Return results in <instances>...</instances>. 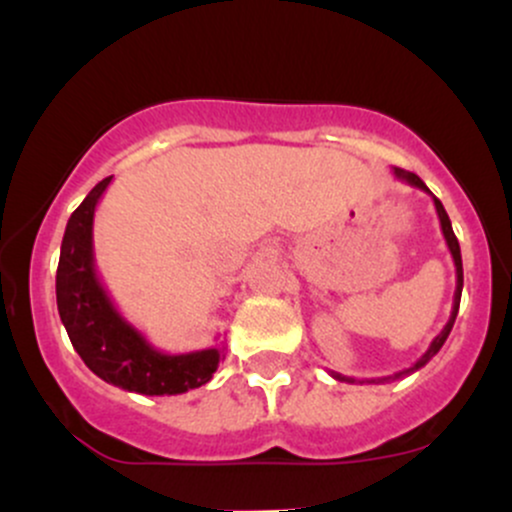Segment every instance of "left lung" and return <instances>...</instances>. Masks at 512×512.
<instances>
[{"instance_id":"obj_1","label":"left lung","mask_w":512,"mask_h":512,"mask_svg":"<svg viewBox=\"0 0 512 512\" xmlns=\"http://www.w3.org/2000/svg\"><path fill=\"white\" fill-rule=\"evenodd\" d=\"M395 175H397L399 180L409 182V185L419 187V190H424V192H428V195L433 197V204H436L438 219H440V231H443V236H445V243H448V250H450V255H452V262H455V276H457V286H455V301H452V313H450V320H448V325H445L443 330H440L438 337L433 339L431 346H428V351H426V354L421 356L419 361H416L414 366H411V368H404V370H399V373H395V375H387V378H378V383H385V380H399V378H407V375L416 373V370H419V368H424L426 363L431 361V358L438 354V351H440V346H443V344H445V339H448V334H450V330H452V325H455L457 310H460L462 284H464V276H462V255H460V243H457L455 233H452V223H450V219H448V211L443 209V204H440V199H438L436 195H433L431 190H428V187H426V182L421 180L419 175H414V173H407V170H402V168H395ZM330 375H332L334 380H339V383H356V378H349V375H342V373H334V370H330ZM366 383H375V380H366Z\"/></svg>"}]
</instances>
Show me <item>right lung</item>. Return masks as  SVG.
<instances>
[{
  "mask_svg": "<svg viewBox=\"0 0 512 512\" xmlns=\"http://www.w3.org/2000/svg\"><path fill=\"white\" fill-rule=\"evenodd\" d=\"M105 178L69 216L57 264V310L76 354L98 378L137 395H182L207 385L221 361L216 346L163 354L117 313L93 260V216L108 190Z\"/></svg>",
  "mask_w": 512,
  "mask_h": 512,
  "instance_id": "1",
  "label": "right lung"
}]
</instances>
